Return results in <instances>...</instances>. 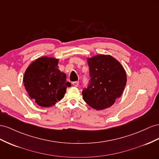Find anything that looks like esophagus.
Instances as JSON below:
<instances>
[{
    "mask_svg": "<svg viewBox=\"0 0 159 159\" xmlns=\"http://www.w3.org/2000/svg\"><path fill=\"white\" fill-rule=\"evenodd\" d=\"M79 81H75V82H73L72 83V84H73L75 87H77L79 86Z\"/></svg>",
    "mask_w": 159,
    "mask_h": 159,
    "instance_id": "esophagus-1",
    "label": "esophagus"
}]
</instances>
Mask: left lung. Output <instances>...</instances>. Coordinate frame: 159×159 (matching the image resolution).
<instances>
[{
	"label": "left lung",
	"mask_w": 159,
	"mask_h": 159,
	"mask_svg": "<svg viewBox=\"0 0 159 159\" xmlns=\"http://www.w3.org/2000/svg\"><path fill=\"white\" fill-rule=\"evenodd\" d=\"M89 82L82 93L88 105L96 110L111 107L123 92L126 72L120 63L111 55L99 54L88 58Z\"/></svg>",
	"instance_id": "1"
}]
</instances>
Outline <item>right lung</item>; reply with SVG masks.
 <instances>
[{
    "label": "right lung",
    "instance_id": "right-lung-1",
    "mask_svg": "<svg viewBox=\"0 0 159 159\" xmlns=\"http://www.w3.org/2000/svg\"><path fill=\"white\" fill-rule=\"evenodd\" d=\"M58 60L43 57L35 60L27 68L23 83L31 99L40 107H48L64 97L71 84L66 74L58 70Z\"/></svg>",
    "mask_w": 159,
    "mask_h": 159
}]
</instances>
